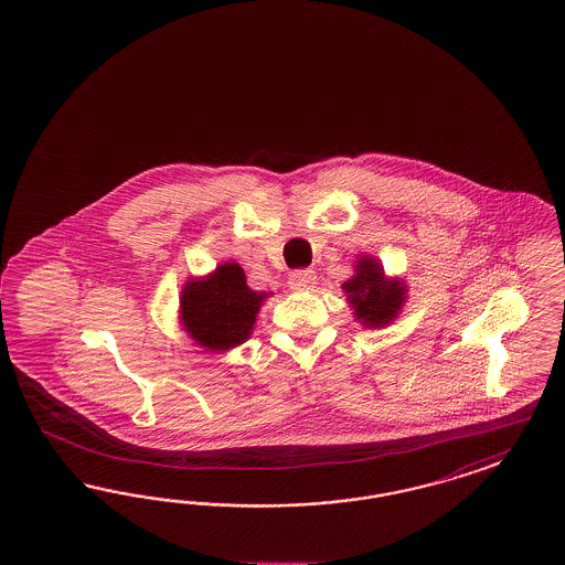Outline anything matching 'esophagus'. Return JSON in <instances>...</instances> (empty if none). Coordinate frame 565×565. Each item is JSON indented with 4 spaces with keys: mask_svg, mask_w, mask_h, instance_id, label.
I'll list each match as a JSON object with an SVG mask.
<instances>
[{
    "mask_svg": "<svg viewBox=\"0 0 565 565\" xmlns=\"http://www.w3.org/2000/svg\"><path fill=\"white\" fill-rule=\"evenodd\" d=\"M316 281H318L316 270L300 269L295 270V273L290 275V288H292V290H313V288H316Z\"/></svg>",
    "mask_w": 565,
    "mask_h": 565,
    "instance_id": "esophagus-1",
    "label": "esophagus"
}]
</instances>
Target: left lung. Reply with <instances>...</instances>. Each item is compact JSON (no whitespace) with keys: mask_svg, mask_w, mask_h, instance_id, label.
<instances>
[{"mask_svg":"<svg viewBox=\"0 0 565 565\" xmlns=\"http://www.w3.org/2000/svg\"><path fill=\"white\" fill-rule=\"evenodd\" d=\"M343 290L355 320H360L366 328H381L398 318L406 295L403 281H387L383 267L375 258H360L355 265V275L343 284Z\"/></svg>","mask_w":565,"mask_h":565,"instance_id":"left-lung-1","label":"left lung"}]
</instances>
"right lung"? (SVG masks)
<instances>
[{"mask_svg":"<svg viewBox=\"0 0 565 565\" xmlns=\"http://www.w3.org/2000/svg\"><path fill=\"white\" fill-rule=\"evenodd\" d=\"M265 298V292H256L245 284L239 265L224 263L212 275L186 281L180 298V318L201 348L233 350L249 339Z\"/></svg>","mask_w":565,"mask_h":565,"instance_id":"add662e5","label":"right lung"}]
</instances>
